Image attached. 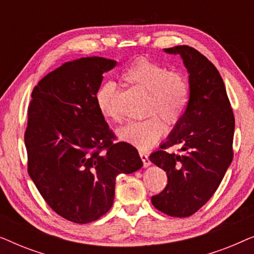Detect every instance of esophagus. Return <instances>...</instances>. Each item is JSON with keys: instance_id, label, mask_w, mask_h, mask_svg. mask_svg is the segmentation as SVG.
Masks as SVG:
<instances>
[{"instance_id": "obj_1", "label": "esophagus", "mask_w": 254, "mask_h": 254, "mask_svg": "<svg viewBox=\"0 0 254 254\" xmlns=\"http://www.w3.org/2000/svg\"><path fill=\"white\" fill-rule=\"evenodd\" d=\"M140 157L142 159V162H143L144 168H147V166L150 165V159H149V156L145 154V152H140Z\"/></svg>"}]
</instances>
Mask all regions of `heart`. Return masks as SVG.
Segmentation results:
<instances>
[{"instance_id":"b5f03b06","label":"heart","mask_w":254,"mask_h":254,"mask_svg":"<svg viewBox=\"0 0 254 254\" xmlns=\"http://www.w3.org/2000/svg\"><path fill=\"white\" fill-rule=\"evenodd\" d=\"M121 79L128 85L147 92L143 113L148 117L121 127L118 136L138 150H148L162 137L164 123L173 127L183 119L190 102L189 81L180 71L169 70L145 57L135 59L123 71ZM95 99L105 119L119 123L121 114L118 107L116 83H103L97 90Z\"/></svg>"}]
</instances>
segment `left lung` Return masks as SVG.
I'll return each mask as SVG.
<instances>
[{
    "mask_svg": "<svg viewBox=\"0 0 254 254\" xmlns=\"http://www.w3.org/2000/svg\"><path fill=\"white\" fill-rule=\"evenodd\" d=\"M179 54L190 72V102L168 141L150 161L164 170L168 184L151 197L169 216L187 217L213 196L234 158L235 116L216 67L190 46L165 48ZM179 145V154L167 149Z\"/></svg>",
    "mask_w": 254,
    "mask_h": 254,
    "instance_id": "1",
    "label": "left lung"
}]
</instances>
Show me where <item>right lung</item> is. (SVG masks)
Segmentation results:
<instances>
[{
  "label": "right lung",
  "mask_w": 254,
  "mask_h": 254,
  "mask_svg": "<svg viewBox=\"0 0 254 254\" xmlns=\"http://www.w3.org/2000/svg\"><path fill=\"white\" fill-rule=\"evenodd\" d=\"M117 62L82 58L47 74L33 88L24 141L27 172L55 213L74 223L98 220L112 207L116 178L143 165L127 142H117L96 92Z\"/></svg>",
  "instance_id": "1"
}]
</instances>
